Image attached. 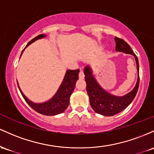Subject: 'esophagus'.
Masks as SVG:
<instances>
[{
    "mask_svg": "<svg viewBox=\"0 0 154 154\" xmlns=\"http://www.w3.org/2000/svg\"><path fill=\"white\" fill-rule=\"evenodd\" d=\"M79 79H84V72H83L82 70H81L80 72H79Z\"/></svg>",
    "mask_w": 154,
    "mask_h": 154,
    "instance_id": "obj_1",
    "label": "esophagus"
}]
</instances>
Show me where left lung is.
I'll return each mask as SVG.
<instances>
[{
    "instance_id": "8db88e82",
    "label": "left lung",
    "mask_w": 154,
    "mask_h": 154,
    "mask_svg": "<svg viewBox=\"0 0 154 154\" xmlns=\"http://www.w3.org/2000/svg\"><path fill=\"white\" fill-rule=\"evenodd\" d=\"M114 39L116 41V51L132 54L134 57L137 64L138 77L135 86L130 92L122 97L115 96L108 93L101 87L92 75V70L89 65L85 67L84 75L86 83V91L89 95L91 108L96 113L106 116L116 115L125 109L135 97L140 84L139 63L137 56L133 52L129 45L123 39L117 37H115Z\"/></svg>"
}]
</instances>
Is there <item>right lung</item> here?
Here are the masks:
<instances>
[{
	"mask_svg": "<svg viewBox=\"0 0 154 154\" xmlns=\"http://www.w3.org/2000/svg\"><path fill=\"white\" fill-rule=\"evenodd\" d=\"M45 37H46V35H44V34H41V35L36 36L27 44L26 47H27L29 45L33 43L36 40L43 38ZM25 49L22 50L20 57L22 56ZM79 69L67 70L63 82H62L61 85H60L56 94H54V96L51 99L42 103H35L30 101L20 89L18 82H17V85H18L19 89H20L23 98L32 109L35 110L36 112L41 113V114L46 116H54L63 113L68 108L69 102H70V97L74 90L75 82L79 79Z\"/></svg>",
	"mask_w": 154,
	"mask_h": 154,
	"instance_id": "add662e5",
	"label": "right lung"
}]
</instances>
